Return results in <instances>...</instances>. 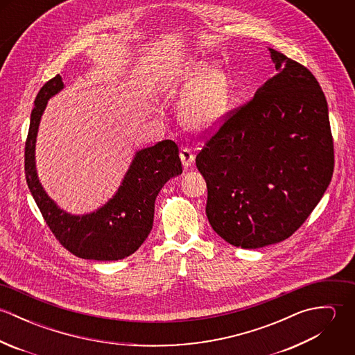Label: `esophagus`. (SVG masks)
<instances>
[{"mask_svg": "<svg viewBox=\"0 0 355 355\" xmlns=\"http://www.w3.org/2000/svg\"><path fill=\"white\" fill-rule=\"evenodd\" d=\"M180 159H182V164L187 168V166H190V165L193 164V161H194V154H193V152H191L189 148H183V149L180 150Z\"/></svg>", "mask_w": 355, "mask_h": 355, "instance_id": "obj_1", "label": "esophagus"}]
</instances>
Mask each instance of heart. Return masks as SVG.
<instances>
[{"label":"heart","mask_w":355,"mask_h":355,"mask_svg":"<svg viewBox=\"0 0 355 355\" xmlns=\"http://www.w3.org/2000/svg\"><path fill=\"white\" fill-rule=\"evenodd\" d=\"M175 96L183 102L182 121L196 132H209L225 119L231 87L223 69L194 64L175 71L166 80Z\"/></svg>","instance_id":"obj_1"}]
</instances>
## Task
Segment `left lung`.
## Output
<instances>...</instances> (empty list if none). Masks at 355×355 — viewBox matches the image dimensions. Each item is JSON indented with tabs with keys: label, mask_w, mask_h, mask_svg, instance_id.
I'll list each match as a JSON object with an SVG mask.
<instances>
[{
	"label": "left lung",
	"mask_w": 355,
	"mask_h": 355,
	"mask_svg": "<svg viewBox=\"0 0 355 355\" xmlns=\"http://www.w3.org/2000/svg\"><path fill=\"white\" fill-rule=\"evenodd\" d=\"M269 51L277 73L227 113L196 158L211 228L242 249L290 238L334 173L328 105L317 79L302 64Z\"/></svg>",
	"instance_id": "8db88e82"
}]
</instances>
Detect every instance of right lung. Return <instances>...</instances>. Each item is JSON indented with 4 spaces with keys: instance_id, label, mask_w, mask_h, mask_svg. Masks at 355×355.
Wrapping results in <instances>:
<instances>
[{
    "instance_id": "obj_1",
    "label": "right lung",
    "mask_w": 355,
    "mask_h": 355,
    "mask_svg": "<svg viewBox=\"0 0 355 355\" xmlns=\"http://www.w3.org/2000/svg\"><path fill=\"white\" fill-rule=\"evenodd\" d=\"M60 75L40 90L31 112L26 141L24 171L28 189L55 239L69 253L97 261H117L135 253L150 234L154 202L162 186L182 173L179 148L165 139L137 152L117 193L98 210L73 216L60 209L40 183L35 168V142L48 100L62 90Z\"/></svg>"
}]
</instances>
